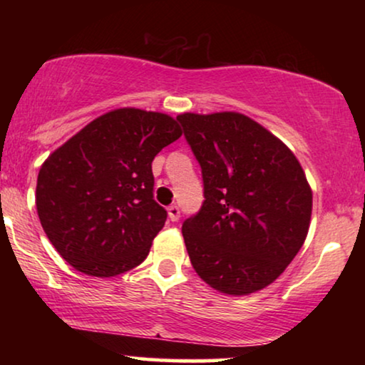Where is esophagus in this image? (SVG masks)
Masks as SVG:
<instances>
[{
	"label": "esophagus",
	"instance_id": "34e87169",
	"mask_svg": "<svg viewBox=\"0 0 365 365\" xmlns=\"http://www.w3.org/2000/svg\"><path fill=\"white\" fill-rule=\"evenodd\" d=\"M168 216L173 222H178L179 217H181V211H179L178 206H169L168 207Z\"/></svg>",
	"mask_w": 365,
	"mask_h": 365
}]
</instances>
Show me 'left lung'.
<instances>
[{"mask_svg": "<svg viewBox=\"0 0 365 365\" xmlns=\"http://www.w3.org/2000/svg\"><path fill=\"white\" fill-rule=\"evenodd\" d=\"M178 121L204 181L201 211L182 224L194 271L229 296L261 291L306 241L312 191L301 163L241 113H184Z\"/></svg>", "mask_w": 365, "mask_h": 365, "instance_id": "obj_1", "label": "left lung"}]
</instances>
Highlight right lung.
Masks as SVG:
<instances>
[{"instance_id": "right-lung-1", "label": "right lung", "mask_w": 365, "mask_h": 365, "mask_svg": "<svg viewBox=\"0 0 365 365\" xmlns=\"http://www.w3.org/2000/svg\"><path fill=\"white\" fill-rule=\"evenodd\" d=\"M181 134L168 114L119 108L49 154L36 209L64 261L88 276L113 277L148 257L168 217L153 197L151 164Z\"/></svg>"}]
</instances>
